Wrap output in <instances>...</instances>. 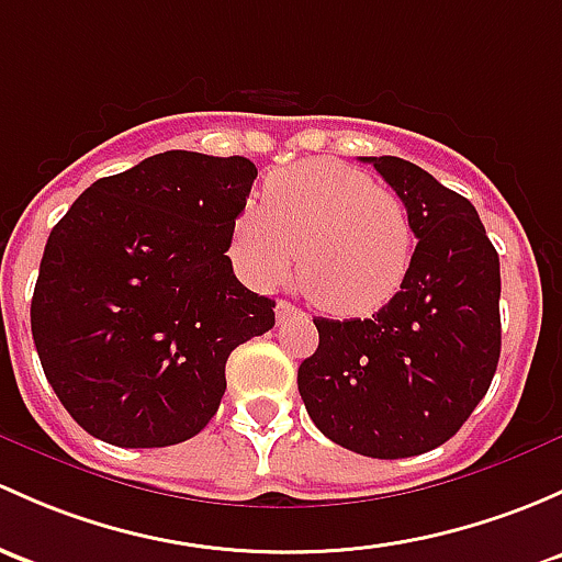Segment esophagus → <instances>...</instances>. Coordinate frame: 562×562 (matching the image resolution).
<instances>
[{"instance_id": "34e87169", "label": "esophagus", "mask_w": 562, "mask_h": 562, "mask_svg": "<svg viewBox=\"0 0 562 562\" xmlns=\"http://www.w3.org/2000/svg\"><path fill=\"white\" fill-rule=\"evenodd\" d=\"M296 315H301V312L296 310V306L291 304V301H277L274 304V317H277V323H285L288 317H296Z\"/></svg>"}]
</instances>
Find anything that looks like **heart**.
Segmentation results:
<instances>
[{
    "instance_id": "heart-1",
    "label": "heart",
    "mask_w": 562,
    "mask_h": 562,
    "mask_svg": "<svg viewBox=\"0 0 562 562\" xmlns=\"http://www.w3.org/2000/svg\"><path fill=\"white\" fill-rule=\"evenodd\" d=\"M234 256L250 280L291 274L328 315L360 317L398 293L415 250L409 212L387 188L341 161H306L266 180L261 206L241 212Z\"/></svg>"
}]
</instances>
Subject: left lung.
<instances>
[{
  "instance_id": "8db88e82",
  "label": "left lung",
  "mask_w": 562,
  "mask_h": 562,
  "mask_svg": "<svg viewBox=\"0 0 562 562\" xmlns=\"http://www.w3.org/2000/svg\"><path fill=\"white\" fill-rule=\"evenodd\" d=\"M371 164L409 212L417 247L374 317L326 321L299 366L312 423L334 445L395 460L436 450L471 417L501 356V266L474 204L417 164Z\"/></svg>"
}]
</instances>
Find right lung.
Here are the masks:
<instances>
[{
	"instance_id": "right-lung-1",
	"label": "right lung",
	"mask_w": 562,
	"mask_h": 562,
	"mask_svg": "<svg viewBox=\"0 0 562 562\" xmlns=\"http://www.w3.org/2000/svg\"><path fill=\"white\" fill-rule=\"evenodd\" d=\"M256 177L241 156L167 150L97 180L53 226L32 336L82 430L169 447L212 420L232 350L274 326V301L226 256Z\"/></svg>"
}]
</instances>
